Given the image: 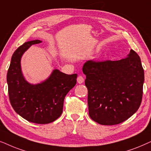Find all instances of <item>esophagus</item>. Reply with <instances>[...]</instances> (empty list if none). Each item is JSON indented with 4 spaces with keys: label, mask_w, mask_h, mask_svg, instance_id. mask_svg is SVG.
<instances>
[{
    "label": "esophagus",
    "mask_w": 151,
    "mask_h": 151,
    "mask_svg": "<svg viewBox=\"0 0 151 151\" xmlns=\"http://www.w3.org/2000/svg\"><path fill=\"white\" fill-rule=\"evenodd\" d=\"M77 82L79 84L83 83L84 82V78L82 77V76H79V77H77Z\"/></svg>",
    "instance_id": "esophagus-1"
}]
</instances>
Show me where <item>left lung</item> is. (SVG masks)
Segmentation results:
<instances>
[{
    "label": "left lung",
    "instance_id": "obj_1",
    "mask_svg": "<svg viewBox=\"0 0 151 151\" xmlns=\"http://www.w3.org/2000/svg\"><path fill=\"white\" fill-rule=\"evenodd\" d=\"M82 70L86 76L89 115L94 122L101 125L119 124L139 109L144 72L134 50L118 61H87Z\"/></svg>",
    "mask_w": 151,
    "mask_h": 151
}]
</instances>
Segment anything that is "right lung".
<instances>
[{
    "instance_id": "obj_1",
    "label": "right lung",
    "mask_w": 151,
    "mask_h": 151,
    "mask_svg": "<svg viewBox=\"0 0 151 151\" xmlns=\"http://www.w3.org/2000/svg\"><path fill=\"white\" fill-rule=\"evenodd\" d=\"M41 42L27 41L17 48L12 57L7 82L9 101L15 112L28 122L45 124L61 116L65 96L77 83V74L70 75L55 69L41 83L26 81L21 70V57L30 46Z\"/></svg>"
}]
</instances>
